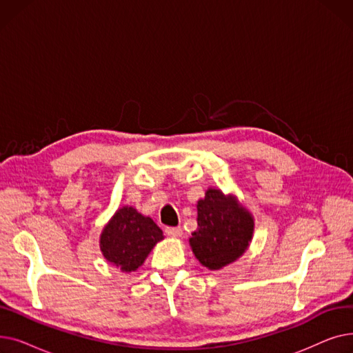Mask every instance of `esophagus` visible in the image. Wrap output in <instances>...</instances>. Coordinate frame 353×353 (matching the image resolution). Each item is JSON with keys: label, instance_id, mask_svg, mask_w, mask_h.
<instances>
[{"label": "esophagus", "instance_id": "obj_1", "mask_svg": "<svg viewBox=\"0 0 353 353\" xmlns=\"http://www.w3.org/2000/svg\"><path fill=\"white\" fill-rule=\"evenodd\" d=\"M164 232H165L167 236H170V237H180L181 233H183L180 226H177V228H165Z\"/></svg>", "mask_w": 353, "mask_h": 353}]
</instances>
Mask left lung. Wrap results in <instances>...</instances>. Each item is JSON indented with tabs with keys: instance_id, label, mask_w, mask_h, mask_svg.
Listing matches in <instances>:
<instances>
[{
	"instance_id": "8db88e82",
	"label": "left lung",
	"mask_w": 353,
	"mask_h": 353,
	"mask_svg": "<svg viewBox=\"0 0 353 353\" xmlns=\"http://www.w3.org/2000/svg\"><path fill=\"white\" fill-rule=\"evenodd\" d=\"M197 230L190 246L199 262L217 270L242 256L253 236V217L233 197L209 189L197 203Z\"/></svg>"
}]
</instances>
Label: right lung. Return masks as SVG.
<instances>
[{"label": "right lung", "instance_id": "add662e5", "mask_svg": "<svg viewBox=\"0 0 353 353\" xmlns=\"http://www.w3.org/2000/svg\"><path fill=\"white\" fill-rule=\"evenodd\" d=\"M163 237L161 229L150 217L140 214L133 208H123L104 228L100 249L110 263L123 272H133L143 265Z\"/></svg>", "mask_w": 353, "mask_h": 353}]
</instances>
